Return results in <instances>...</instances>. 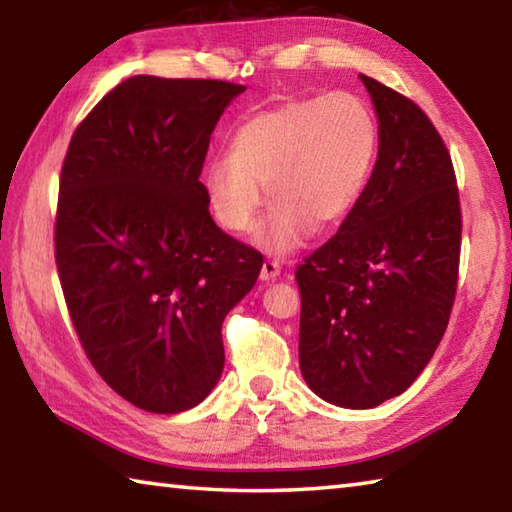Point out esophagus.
I'll return each instance as SVG.
<instances>
[{
  "label": "esophagus",
  "mask_w": 512,
  "mask_h": 512,
  "mask_svg": "<svg viewBox=\"0 0 512 512\" xmlns=\"http://www.w3.org/2000/svg\"><path fill=\"white\" fill-rule=\"evenodd\" d=\"M282 271V264L277 262V259H266V262L262 264V280H275L277 275H280Z\"/></svg>",
  "instance_id": "1"
}]
</instances>
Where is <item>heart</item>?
I'll return each instance as SVG.
<instances>
[{
	"mask_svg": "<svg viewBox=\"0 0 512 512\" xmlns=\"http://www.w3.org/2000/svg\"><path fill=\"white\" fill-rule=\"evenodd\" d=\"M379 121L348 90L282 103L241 121L228 155L207 162L203 192L214 221L232 235L255 228L264 192L273 198L257 241L291 253L318 228L348 216L370 183L379 153Z\"/></svg>",
	"mask_w": 512,
	"mask_h": 512,
	"instance_id": "1",
	"label": "heart"
}]
</instances>
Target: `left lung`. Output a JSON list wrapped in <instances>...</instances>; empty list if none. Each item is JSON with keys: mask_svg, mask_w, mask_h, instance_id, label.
<instances>
[{"mask_svg": "<svg viewBox=\"0 0 512 512\" xmlns=\"http://www.w3.org/2000/svg\"><path fill=\"white\" fill-rule=\"evenodd\" d=\"M379 117L370 183L296 268L300 370L318 397L372 409L431 361L452 314L461 201L443 137L409 97L361 74Z\"/></svg>", "mask_w": 512, "mask_h": 512, "instance_id": "1", "label": "left lung"}]
</instances>
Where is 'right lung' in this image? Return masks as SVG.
I'll return each instance as SVG.
<instances>
[{"mask_svg": "<svg viewBox=\"0 0 512 512\" xmlns=\"http://www.w3.org/2000/svg\"><path fill=\"white\" fill-rule=\"evenodd\" d=\"M216 79L133 76L69 140L54 250L76 336L137 409L180 413L223 370L221 325L255 287L262 253L212 221L201 171L228 103Z\"/></svg>", "mask_w": 512, "mask_h": 512, "instance_id": "right-lung-1", "label": "right lung"}]
</instances>
